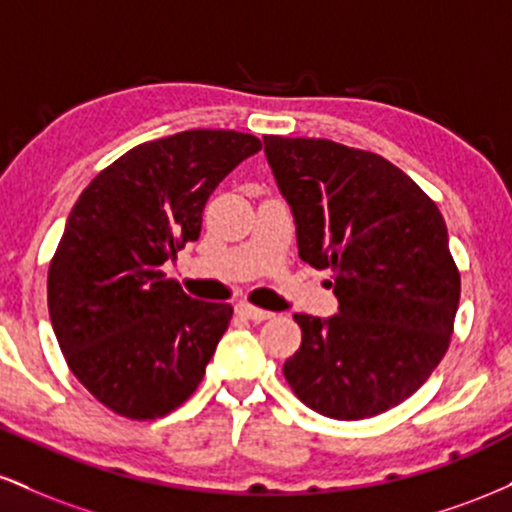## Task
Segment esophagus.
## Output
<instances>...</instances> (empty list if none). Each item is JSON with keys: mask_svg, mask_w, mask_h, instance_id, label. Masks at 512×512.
Wrapping results in <instances>:
<instances>
[{"mask_svg": "<svg viewBox=\"0 0 512 512\" xmlns=\"http://www.w3.org/2000/svg\"><path fill=\"white\" fill-rule=\"evenodd\" d=\"M236 310H238V315L248 317V320H255V322L269 320V317H272L269 310H262V308H257V305H250V303H238Z\"/></svg>", "mask_w": 512, "mask_h": 512, "instance_id": "1", "label": "esophagus"}]
</instances>
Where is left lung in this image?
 Instances as JSON below:
<instances>
[{"label":"left lung","instance_id":"8db88e82","mask_svg":"<svg viewBox=\"0 0 512 512\" xmlns=\"http://www.w3.org/2000/svg\"><path fill=\"white\" fill-rule=\"evenodd\" d=\"M291 204L298 257L330 269L339 313H296L301 349L284 375L305 407L370 419L414 395L443 361L460 305V269L431 197L373 151L332 139L264 137Z\"/></svg>","mask_w":512,"mask_h":512}]
</instances>
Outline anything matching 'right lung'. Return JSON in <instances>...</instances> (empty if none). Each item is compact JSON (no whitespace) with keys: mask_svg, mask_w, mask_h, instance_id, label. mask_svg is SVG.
Instances as JSON below:
<instances>
[{"mask_svg":"<svg viewBox=\"0 0 512 512\" xmlns=\"http://www.w3.org/2000/svg\"><path fill=\"white\" fill-rule=\"evenodd\" d=\"M260 149L255 134L187 129L129 149L76 199L48 269L50 320L69 370L115 414L161 419L202 383L233 308L190 298L163 264Z\"/></svg>","mask_w":512,"mask_h":512,"instance_id":"right-lung-1","label":"right lung"}]
</instances>
